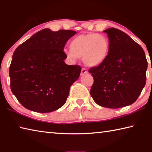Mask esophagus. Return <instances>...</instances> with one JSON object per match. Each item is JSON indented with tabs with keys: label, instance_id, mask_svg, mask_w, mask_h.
I'll return each mask as SVG.
<instances>
[{
	"label": "esophagus",
	"instance_id": "1",
	"mask_svg": "<svg viewBox=\"0 0 152 152\" xmlns=\"http://www.w3.org/2000/svg\"><path fill=\"white\" fill-rule=\"evenodd\" d=\"M88 73V71L86 70V68H82V70H81V76H83L84 74H86Z\"/></svg>",
	"mask_w": 152,
	"mask_h": 152
}]
</instances>
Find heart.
<instances>
[{"instance_id": "1", "label": "heart", "mask_w": 152, "mask_h": 152, "mask_svg": "<svg viewBox=\"0 0 152 152\" xmlns=\"http://www.w3.org/2000/svg\"><path fill=\"white\" fill-rule=\"evenodd\" d=\"M70 50L66 55L72 60L82 58L84 63L89 67L101 65L106 60L109 53V41L99 33L80 35L70 41Z\"/></svg>"}]
</instances>
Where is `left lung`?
<instances>
[{"mask_svg":"<svg viewBox=\"0 0 152 152\" xmlns=\"http://www.w3.org/2000/svg\"><path fill=\"white\" fill-rule=\"evenodd\" d=\"M109 37L107 58L88 72L94 78L92 99L100 106L117 109L136 101L146 83L148 61L142 48L115 28L104 31Z\"/></svg>","mask_w":152,"mask_h":152,"instance_id":"1","label":"left lung"}]
</instances>
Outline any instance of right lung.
Segmentation results:
<instances>
[{
  "label": "right lung",
  "mask_w": 152,
  "mask_h": 152,
  "mask_svg": "<svg viewBox=\"0 0 152 152\" xmlns=\"http://www.w3.org/2000/svg\"><path fill=\"white\" fill-rule=\"evenodd\" d=\"M76 33L72 30L44 29L15 50L9 67L11 91L26 109L50 113L66 102L70 86L79 78L81 67L64 60L66 43Z\"/></svg>",
  "instance_id": "obj_1"
}]
</instances>
